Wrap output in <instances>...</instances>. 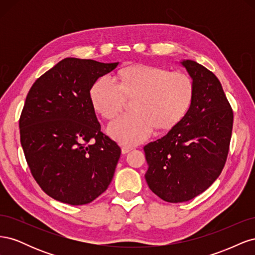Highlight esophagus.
Returning a JSON list of instances; mask_svg holds the SVG:
<instances>
[{"mask_svg":"<svg viewBox=\"0 0 255 255\" xmlns=\"http://www.w3.org/2000/svg\"><path fill=\"white\" fill-rule=\"evenodd\" d=\"M130 150H133V148H132V146H128V145H123L122 149H121L122 154H127V153H128Z\"/></svg>","mask_w":255,"mask_h":255,"instance_id":"esophagus-1","label":"esophagus"}]
</instances>
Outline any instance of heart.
Segmentation results:
<instances>
[{
	"mask_svg": "<svg viewBox=\"0 0 255 255\" xmlns=\"http://www.w3.org/2000/svg\"><path fill=\"white\" fill-rule=\"evenodd\" d=\"M126 96H136L134 112L121 114L107 130L117 141L137 144L149 138L155 127L170 128L186 115L194 97V84L184 72L154 66H133L121 71L118 81L101 75L90 88V101L104 118H113Z\"/></svg>",
	"mask_w": 255,
	"mask_h": 255,
	"instance_id": "heart-1",
	"label": "heart"
}]
</instances>
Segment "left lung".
Returning a JSON list of instances; mask_svg holds the SVG:
<instances>
[{
    "instance_id": "1",
    "label": "left lung",
    "mask_w": 255,
    "mask_h": 255,
    "mask_svg": "<svg viewBox=\"0 0 255 255\" xmlns=\"http://www.w3.org/2000/svg\"><path fill=\"white\" fill-rule=\"evenodd\" d=\"M194 84V97L181 121L143 146L149 188L166 202H186L220 175L229 153L233 112L216 75L195 60L180 61Z\"/></svg>"
}]
</instances>
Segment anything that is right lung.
I'll list each match as a JSON object with an SVG mask.
<instances>
[{
	"label": "right lung",
	"mask_w": 255,
	"mask_h": 255,
	"mask_svg": "<svg viewBox=\"0 0 255 255\" xmlns=\"http://www.w3.org/2000/svg\"><path fill=\"white\" fill-rule=\"evenodd\" d=\"M118 65L68 57L28 91L19 121L21 145L36 182L59 202L90 203L113 180L121 149L101 132L90 88Z\"/></svg>",
	"instance_id": "right-lung-1"
}]
</instances>
